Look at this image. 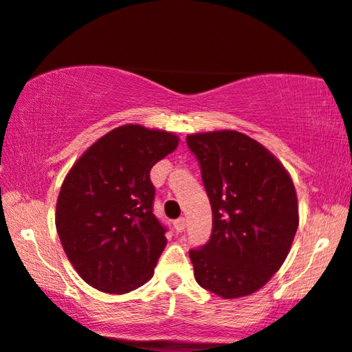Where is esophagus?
<instances>
[{
  "instance_id": "1",
  "label": "esophagus",
  "mask_w": 352,
  "mask_h": 352,
  "mask_svg": "<svg viewBox=\"0 0 352 352\" xmlns=\"http://www.w3.org/2000/svg\"><path fill=\"white\" fill-rule=\"evenodd\" d=\"M185 227H186V220L184 217L173 220V228H175L177 232H184Z\"/></svg>"
}]
</instances>
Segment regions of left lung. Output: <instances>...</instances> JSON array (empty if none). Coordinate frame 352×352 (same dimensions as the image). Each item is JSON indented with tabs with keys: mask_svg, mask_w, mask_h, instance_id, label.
Returning <instances> with one entry per match:
<instances>
[{
	"mask_svg": "<svg viewBox=\"0 0 352 352\" xmlns=\"http://www.w3.org/2000/svg\"><path fill=\"white\" fill-rule=\"evenodd\" d=\"M186 144L212 208L209 241L190 250L196 282L223 299L248 296L269 282L292 248L299 223L293 182L240 132L188 135Z\"/></svg>",
	"mask_w": 352,
	"mask_h": 352,
	"instance_id": "8db88e82",
	"label": "left lung"
}]
</instances>
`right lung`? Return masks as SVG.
<instances>
[{"instance_id":"obj_1","label":"right lung","mask_w":352,"mask_h":352,"mask_svg":"<svg viewBox=\"0 0 352 352\" xmlns=\"http://www.w3.org/2000/svg\"><path fill=\"white\" fill-rule=\"evenodd\" d=\"M177 144L173 133L124 125L70 168L56 206V230L74 269L93 288L122 294L153 277L167 228L153 212L149 172Z\"/></svg>"}]
</instances>
